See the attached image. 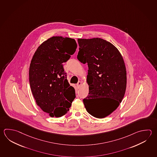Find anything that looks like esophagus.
<instances>
[{"mask_svg": "<svg viewBox=\"0 0 157 157\" xmlns=\"http://www.w3.org/2000/svg\"><path fill=\"white\" fill-rule=\"evenodd\" d=\"M82 82H80V81H79V82H78V83L77 84V87H78V88H79V87L80 86L82 85Z\"/></svg>", "mask_w": 157, "mask_h": 157, "instance_id": "obj_1", "label": "esophagus"}]
</instances>
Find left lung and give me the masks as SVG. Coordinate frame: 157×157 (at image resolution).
Listing matches in <instances>:
<instances>
[{
	"instance_id": "obj_1",
	"label": "left lung",
	"mask_w": 157,
	"mask_h": 157,
	"mask_svg": "<svg viewBox=\"0 0 157 157\" xmlns=\"http://www.w3.org/2000/svg\"><path fill=\"white\" fill-rule=\"evenodd\" d=\"M77 58L88 63L86 82L89 95L83 99L86 111L97 118H104L119 107L127 87L124 60L117 48L103 39H78Z\"/></svg>"
}]
</instances>
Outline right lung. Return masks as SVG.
Masks as SVG:
<instances>
[{"label": "right lung", "instance_id": "right-lung-1", "mask_svg": "<svg viewBox=\"0 0 157 157\" xmlns=\"http://www.w3.org/2000/svg\"><path fill=\"white\" fill-rule=\"evenodd\" d=\"M74 39L52 36L39 46L29 67V83L37 105L51 117L68 113L75 98L67 79L63 63L77 49Z\"/></svg>", "mask_w": 157, "mask_h": 157}]
</instances>
